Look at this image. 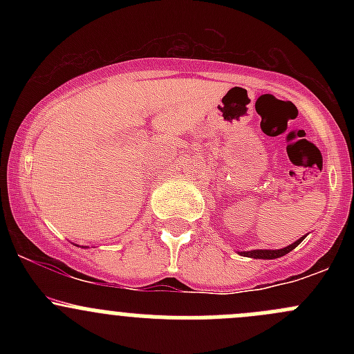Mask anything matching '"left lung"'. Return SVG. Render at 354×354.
Segmentation results:
<instances>
[{"label": "left lung", "mask_w": 354, "mask_h": 354, "mask_svg": "<svg viewBox=\"0 0 354 354\" xmlns=\"http://www.w3.org/2000/svg\"><path fill=\"white\" fill-rule=\"evenodd\" d=\"M303 240H305V236L299 238V240H296L295 243H291L289 246H284V248H279V250H250V252H240V255L252 257V259H279V257L286 255V253L291 252V250H295L296 246L301 243Z\"/></svg>", "instance_id": "obj_1"}]
</instances>
